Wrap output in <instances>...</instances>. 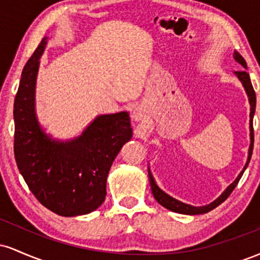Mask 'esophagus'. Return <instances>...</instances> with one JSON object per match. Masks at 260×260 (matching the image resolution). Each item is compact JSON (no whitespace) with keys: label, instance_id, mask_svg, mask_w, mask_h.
Here are the masks:
<instances>
[{"label":"esophagus","instance_id":"34e87169","mask_svg":"<svg viewBox=\"0 0 260 260\" xmlns=\"http://www.w3.org/2000/svg\"><path fill=\"white\" fill-rule=\"evenodd\" d=\"M147 117V113H145V110L143 107H136L132 112V118L134 121H143Z\"/></svg>","mask_w":260,"mask_h":260}]
</instances>
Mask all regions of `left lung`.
Segmentation results:
<instances>
[{"instance_id": "1", "label": "left lung", "mask_w": 260, "mask_h": 260, "mask_svg": "<svg viewBox=\"0 0 260 260\" xmlns=\"http://www.w3.org/2000/svg\"><path fill=\"white\" fill-rule=\"evenodd\" d=\"M234 58L238 62V63L242 66L244 70H247L246 61H244V58L237 51L234 52ZM235 73H236V76L238 77V79H240L241 82H242L244 89H246V91H247V95H248L249 104H250V113H249V117H250V120H249L250 145H249V150H248V159H247V164H246V166H244V168H243V171L241 172L240 175H238V177L236 178V180L232 182V183L230 184L228 188H226L225 192H223L222 194L216 199V201H214L213 203H210V204L205 205V207H192V205L184 204V203H182L180 201H177V199L172 198V197H170L169 194H166V193L164 192L162 189H160L159 186H157V184H156V182H155V180H154L153 175H151L150 170H148L149 181H150V187H151V192H153V194L155 197V199H156V201H157V203L162 205L164 208L169 209V210H171V211H175V213L186 214V215H198V214L208 213V211L213 210V209H215L216 207H219V205L221 204L222 202H225L226 199L229 198V196L231 194L232 190H234L235 187L237 186L238 181H240L241 177H242L244 170H246L247 166H248V164H249V161H250V157H252V153H253V144H254V131H253V116H254L255 103H256L255 91H254V89H253L252 83H250L249 74L247 73V71H236Z\"/></svg>"}]
</instances>
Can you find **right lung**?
I'll return each instance as SVG.
<instances>
[{
  "label": "right lung",
  "instance_id": "add662e5",
  "mask_svg": "<svg viewBox=\"0 0 260 260\" xmlns=\"http://www.w3.org/2000/svg\"><path fill=\"white\" fill-rule=\"evenodd\" d=\"M47 38L26 62L14 99V157L29 189L45 208L61 216L91 213L105 201L113 160L132 137L127 112L101 115L71 142L50 139L35 117L39 59Z\"/></svg>",
  "mask_w": 260,
  "mask_h": 260
}]
</instances>
